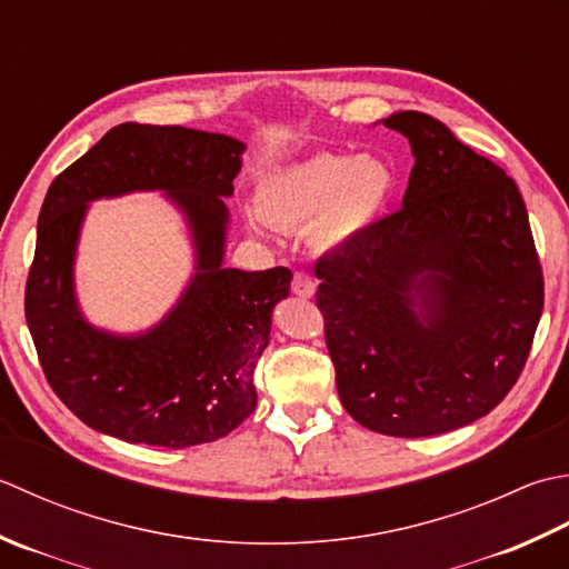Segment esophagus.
Here are the masks:
<instances>
[{
    "mask_svg": "<svg viewBox=\"0 0 569 569\" xmlns=\"http://www.w3.org/2000/svg\"><path fill=\"white\" fill-rule=\"evenodd\" d=\"M315 289H317V284H315V280H311V274L309 272H305V270H297L295 272V277H292V292L297 295V297H311L315 295Z\"/></svg>",
    "mask_w": 569,
    "mask_h": 569,
    "instance_id": "1",
    "label": "esophagus"
}]
</instances>
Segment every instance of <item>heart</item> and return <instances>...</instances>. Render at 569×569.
I'll return each mask as SVG.
<instances>
[{"label":"heart","instance_id":"obj_1","mask_svg":"<svg viewBox=\"0 0 569 569\" xmlns=\"http://www.w3.org/2000/svg\"><path fill=\"white\" fill-rule=\"evenodd\" d=\"M392 189L396 171L386 159L323 152L270 173L258 191V203L277 226L317 218V242L333 248L373 223Z\"/></svg>","mask_w":569,"mask_h":569}]
</instances>
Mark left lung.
<instances>
[{
    "label": "left lung",
    "instance_id": "8db88e82",
    "mask_svg": "<svg viewBox=\"0 0 569 569\" xmlns=\"http://www.w3.org/2000/svg\"><path fill=\"white\" fill-rule=\"evenodd\" d=\"M382 124L410 139L402 208L315 264L343 408L390 437L489 415L528 361L542 264L516 181L422 112Z\"/></svg>",
    "mask_w": 569,
    "mask_h": 569
}]
</instances>
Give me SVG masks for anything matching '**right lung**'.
Wrapping results in <instances>:
<instances>
[{"mask_svg":"<svg viewBox=\"0 0 569 569\" xmlns=\"http://www.w3.org/2000/svg\"><path fill=\"white\" fill-rule=\"evenodd\" d=\"M242 142L177 124L124 122L63 169L39 213L24 311L43 376L78 420L130 445L183 449L233 432L258 405L254 366L272 307L292 272L223 268L228 211ZM161 188L188 213L197 273L154 331L120 340L88 328L72 297V252L84 203Z\"/></svg>","mask_w":569,"mask_h":569,"instance_id":"obj_1","label":"right lung"}]
</instances>
